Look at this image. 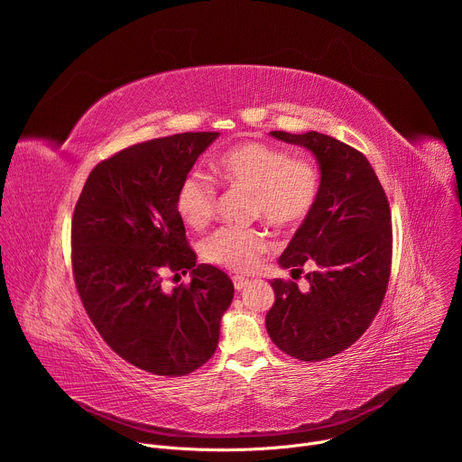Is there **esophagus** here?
Masks as SVG:
<instances>
[{"instance_id": "1", "label": "esophagus", "mask_w": 462, "mask_h": 462, "mask_svg": "<svg viewBox=\"0 0 462 462\" xmlns=\"http://www.w3.org/2000/svg\"><path fill=\"white\" fill-rule=\"evenodd\" d=\"M248 283H250V282H248L246 278H243V276H236V278H234V287H236L237 292H241Z\"/></svg>"}]
</instances>
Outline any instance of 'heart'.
I'll list each match as a JSON object with an SVG mask.
<instances>
[{
  "mask_svg": "<svg viewBox=\"0 0 462 462\" xmlns=\"http://www.w3.org/2000/svg\"><path fill=\"white\" fill-rule=\"evenodd\" d=\"M214 173L221 182L250 191V216L278 228L301 225L312 214L321 188L319 168L312 161L252 141L225 150L214 162ZM216 201V186L201 173L186 175L177 188L175 207L189 228L201 230L212 221ZM273 248L267 232L223 226L203 243V257L245 274L255 271L261 255Z\"/></svg>",
  "mask_w": 462,
  "mask_h": 462,
  "instance_id": "1",
  "label": "heart"
}]
</instances>
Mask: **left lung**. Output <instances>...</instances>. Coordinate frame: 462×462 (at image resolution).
Here are the masks:
<instances>
[{
    "instance_id": "8db88e82",
    "label": "left lung",
    "mask_w": 462,
    "mask_h": 462,
    "mask_svg": "<svg viewBox=\"0 0 462 462\" xmlns=\"http://www.w3.org/2000/svg\"><path fill=\"white\" fill-rule=\"evenodd\" d=\"M271 135L312 152L321 188L312 214L278 261L292 274L314 267L305 274L307 289L271 282L276 301L265 323L283 353L319 362L351 347L383 301L393 252L391 210L373 166L358 150L318 131Z\"/></svg>"
}]
</instances>
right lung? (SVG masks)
<instances>
[{
    "mask_svg": "<svg viewBox=\"0 0 462 462\" xmlns=\"http://www.w3.org/2000/svg\"><path fill=\"white\" fill-rule=\"evenodd\" d=\"M219 134H177L129 146L89 173L71 225V261L84 309L125 362L182 376L212 358L234 298L232 280L197 265L175 197ZM190 271L171 293L162 274Z\"/></svg>",
    "mask_w": 462,
    "mask_h": 462,
    "instance_id": "add662e5",
    "label": "right lung"
}]
</instances>
